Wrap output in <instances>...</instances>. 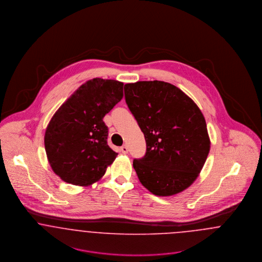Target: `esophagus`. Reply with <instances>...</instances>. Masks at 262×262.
<instances>
[{
    "instance_id": "1",
    "label": "esophagus",
    "mask_w": 262,
    "mask_h": 262,
    "mask_svg": "<svg viewBox=\"0 0 262 262\" xmlns=\"http://www.w3.org/2000/svg\"><path fill=\"white\" fill-rule=\"evenodd\" d=\"M120 151H122V154H127L128 152V147L126 145H123L121 148H120Z\"/></svg>"
}]
</instances>
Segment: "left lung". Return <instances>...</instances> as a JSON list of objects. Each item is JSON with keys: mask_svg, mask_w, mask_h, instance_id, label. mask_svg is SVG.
<instances>
[{"mask_svg": "<svg viewBox=\"0 0 262 262\" xmlns=\"http://www.w3.org/2000/svg\"><path fill=\"white\" fill-rule=\"evenodd\" d=\"M124 93L147 144L145 156L133 161L140 182L158 196L183 191L210 151L202 112L179 88L162 81L126 83Z\"/></svg>", "mask_w": 262, "mask_h": 262, "instance_id": "8db88e82", "label": "left lung"}]
</instances>
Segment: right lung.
Wrapping results in <instances>:
<instances>
[{
    "label": "right lung",
    "instance_id": "1",
    "mask_svg": "<svg viewBox=\"0 0 262 262\" xmlns=\"http://www.w3.org/2000/svg\"><path fill=\"white\" fill-rule=\"evenodd\" d=\"M123 97V83L96 78L82 84L59 107L46 128L45 151L63 181L89 186L101 179L117 152L107 145L103 117Z\"/></svg>",
    "mask_w": 262,
    "mask_h": 262
}]
</instances>
